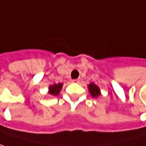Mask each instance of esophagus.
Returning <instances> with one entry per match:
<instances>
[{"instance_id": "34e87169", "label": "esophagus", "mask_w": 146, "mask_h": 146, "mask_svg": "<svg viewBox=\"0 0 146 146\" xmlns=\"http://www.w3.org/2000/svg\"><path fill=\"white\" fill-rule=\"evenodd\" d=\"M73 83H78V82H79V78H76V79H73Z\"/></svg>"}]
</instances>
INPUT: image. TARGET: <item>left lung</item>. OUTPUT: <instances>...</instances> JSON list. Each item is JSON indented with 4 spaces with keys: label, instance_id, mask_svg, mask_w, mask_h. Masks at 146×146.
I'll return each mask as SVG.
<instances>
[{
    "label": "left lung",
    "instance_id": "obj_1",
    "mask_svg": "<svg viewBox=\"0 0 146 146\" xmlns=\"http://www.w3.org/2000/svg\"><path fill=\"white\" fill-rule=\"evenodd\" d=\"M88 89H89V93L93 97H98L100 95V90L99 87L96 84H94V83H91L90 84H88Z\"/></svg>",
    "mask_w": 146,
    "mask_h": 146
}]
</instances>
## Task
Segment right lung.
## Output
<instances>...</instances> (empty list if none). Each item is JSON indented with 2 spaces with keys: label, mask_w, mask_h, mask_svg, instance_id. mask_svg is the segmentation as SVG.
I'll return each mask as SVG.
<instances>
[{
  "label": "right lung",
  "mask_w": 146,
  "mask_h": 146,
  "mask_svg": "<svg viewBox=\"0 0 146 146\" xmlns=\"http://www.w3.org/2000/svg\"><path fill=\"white\" fill-rule=\"evenodd\" d=\"M62 84H53V85H51L49 87V94H52V95H58L59 94L60 89L62 88Z\"/></svg>",
  "instance_id": "1"
}]
</instances>
